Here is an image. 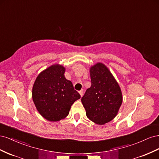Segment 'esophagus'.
I'll return each instance as SVG.
<instances>
[{"label":"esophagus","instance_id":"34e87169","mask_svg":"<svg viewBox=\"0 0 159 159\" xmlns=\"http://www.w3.org/2000/svg\"><path fill=\"white\" fill-rule=\"evenodd\" d=\"M79 93L80 94V95H81V97H82V95H83V93H84V90L83 89H81L80 91H79Z\"/></svg>","mask_w":159,"mask_h":159}]
</instances>
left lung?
<instances>
[{"instance_id":"left-lung-1","label":"left lung","mask_w":159,"mask_h":159,"mask_svg":"<svg viewBox=\"0 0 159 159\" xmlns=\"http://www.w3.org/2000/svg\"><path fill=\"white\" fill-rule=\"evenodd\" d=\"M91 85L81 102L86 116L98 125H104L117 115L123 102L121 89L109 68L102 62L89 68Z\"/></svg>"}]
</instances>
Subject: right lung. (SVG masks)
Here are the masks:
<instances>
[{
  "label": "right lung",
  "instance_id": "1",
  "mask_svg": "<svg viewBox=\"0 0 159 159\" xmlns=\"http://www.w3.org/2000/svg\"><path fill=\"white\" fill-rule=\"evenodd\" d=\"M66 68L53 64L38 74L32 97L36 109L49 121H59L68 116L71 105L81 97L71 81L64 76Z\"/></svg>",
  "mask_w": 159,
  "mask_h": 159
}]
</instances>
